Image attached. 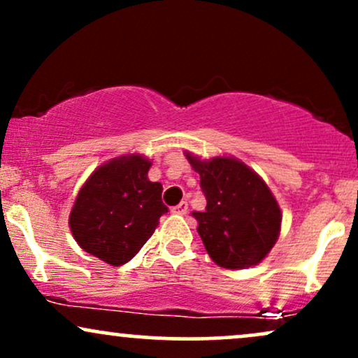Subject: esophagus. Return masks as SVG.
I'll return each mask as SVG.
<instances>
[{
    "label": "esophagus",
    "instance_id": "esophagus-1",
    "mask_svg": "<svg viewBox=\"0 0 358 358\" xmlns=\"http://www.w3.org/2000/svg\"><path fill=\"white\" fill-rule=\"evenodd\" d=\"M187 210H188V203L187 202H180L178 205H176V207L171 208V212L180 213V215H185V213H187Z\"/></svg>",
    "mask_w": 358,
    "mask_h": 358
}]
</instances>
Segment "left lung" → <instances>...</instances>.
I'll use <instances>...</instances> for the list:
<instances>
[{"mask_svg":"<svg viewBox=\"0 0 358 358\" xmlns=\"http://www.w3.org/2000/svg\"><path fill=\"white\" fill-rule=\"evenodd\" d=\"M200 175L205 212H193L208 256L220 268L245 269L269 254L281 231L282 213L256 171L232 156L200 159L185 153Z\"/></svg>","mask_w":358,"mask_h":358,"instance_id":"obj_1","label":"left lung"}]
</instances>
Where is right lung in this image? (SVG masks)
<instances>
[{
    "label": "right lung",
    "instance_id": "obj_1",
    "mask_svg": "<svg viewBox=\"0 0 358 358\" xmlns=\"http://www.w3.org/2000/svg\"><path fill=\"white\" fill-rule=\"evenodd\" d=\"M151 162L133 153L113 158L85 180L69 215L73 239L90 256L122 266L138 254L168 207L163 187L148 180Z\"/></svg>",
    "mask_w": 358,
    "mask_h": 358
}]
</instances>
